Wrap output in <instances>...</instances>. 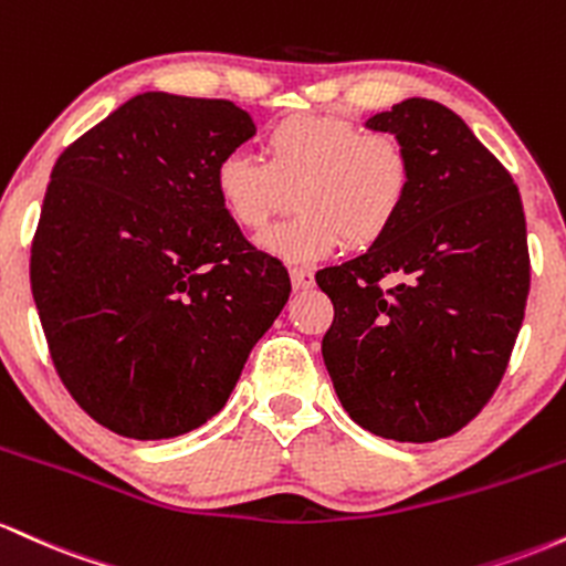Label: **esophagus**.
Segmentation results:
<instances>
[{
    "mask_svg": "<svg viewBox=\"0 0 566 566\" xmlns=\"http://www.w3.org/2000/svg\"><path fill=\"white\" fill-rule=\"evenodd\" d=\"M291 283H294L296 291H307L315 285L313 270H291Z\"/></svg>",
    "mask_w": 566,
    "mask_h": 566,
    "instance_id": "34e87169",
    "label": "esophagus"
}]
</instances>
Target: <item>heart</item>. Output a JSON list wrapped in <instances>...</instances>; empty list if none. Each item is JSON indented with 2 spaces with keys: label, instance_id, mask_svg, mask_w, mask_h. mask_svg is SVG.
<instances>
[{
  "label": "heart",
  "instance_id": "1",
  "mask_svg": "<svg viewBox=\"0 0 566 566\" xmlns=\"http://www.w3.org/2000/svg\"><path fill=\"white\" fill-rule=\"evenodd\" d=\"M266 160L245 149L224 155L213 187L227 213L259 232L291 206L296 216L266 230L259 245L294 264L368 249L396 224L409 195V155L390 133L323 114H294L270 128Z\"/></svg>",
  "mask_w": 566,
  "mask_h": 566
}]
</instances>
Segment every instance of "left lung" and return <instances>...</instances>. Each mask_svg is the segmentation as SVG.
Returning <instances> with one entry per match:
<instances>
[{
    "label": "left lung",
    "instance_id": "8db88e82",
    "mask_svg": "<svg viewBox=\"0 0 566 566\" xmlns=\"http://www.w3.org/2000/svg\"><path fill=\"white\" fill-rule=\"evenodd\" d=\"M364 125L403 144L409 195L382 240L315 275L334 302L323 364L368 433L438 441L484 409L516 345L530 294L522 198L438 101L406 98Z\"/></svg>",
    "mask_w": 566,
    "mask_h": 566
}]
</instances>
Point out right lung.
Returning <instances> with one entry per match:
<instances>
[{"label":"right lung","mask_w":566,"mask_h":566,"mask_svg":"<svg viewBox=\"0 0 566 566\" xmlns=\"http://www.w3.org/2000/svg\"><path fill=\"white\" fill-rule=\"evenodd\" d=\"M256 133L232 101L142 93L69 146L31 243V294L61 382L136 441L224 409L291 294L221 206L213 170Z\"/></svg>","instance_id":"obj_1"}]
</instances>
